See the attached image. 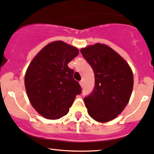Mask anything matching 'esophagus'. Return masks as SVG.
<instances>
[{
	"instance_id": "34e87169",
	"label": "esophagus",
	"mask_w": 154,
	"mask_h": 154,
	"mask_svg": "<svg viewBox=\"0 0 154 154\" xmlns=\"http://www.w3.org/2000/svg\"><path fill=\"white\" fill-rule=\"evenodd\" d=\"M79 85H81V87L83 88V86H84V82H83V80H81L80 82H79Z\"/></svg>"
}]
</instances>
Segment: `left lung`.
Segmentation results:
<instances>
[{
    "label": "left lung",
    "mask_w": 154,
    "mask_h": 154,
    "mask_svg": "<svg viewBox=\"0 0 154 154\" xmlns=\"http://www.w3.org/2000/svg\"><path fill=\"white\" fill-rule=\"evenodd\" d=\"M80 51L95 75L94 88L84 98L88 114L99 122L115 119L131 96V69L117 53L104 44L89 45Z\"/></svg>",
    "instance_id": "8db88e82"
}]
</instances>
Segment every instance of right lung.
<instances>
[{
    "label": "right lung",
    "mask_w": 154,
    "mask_h": 154,
    "mask_svg": "<svg viewBox=\"0 0 154 154\" xmlns=\"http://www.w3.org/2000/svg\"><path fill=\"white\" fill-rule=\"evenodd\" d=\"M77 48L62 41L42 49L28 66L24 85L29 101L43 117L57 119L68 114L75 97L82 93L68 63L78 56Z\"/></svg>",
    "instance_id": "obj_1"
}]
</instances>
